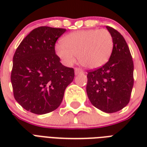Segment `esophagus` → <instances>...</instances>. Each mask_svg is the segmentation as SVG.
<instances>
[{
	"mask_svg": "<svg viewBox=\"0 0 147 147\" xmlns=\"http://www.w3.org/2000/svg\"><path fill=\"white\" fill-rule=\"evenodd\" d=\"M80 73H83L82 69H79V68H76V69H75V74H76V75H78V74Z\"/></svg>",
	"mask_w": 147,
	"mask_h": 147,
	"instance_id": "34e87169",
	"label": "esophagus"
}]
</instances>
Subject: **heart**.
I'll return each mask as SVG.
<instances>
[{"label":"heart","instance_id":"1","mask_svg":"<svg viewBox=\"0 0 147 147\" xmlns=\"http://www.w3.org/2000/svg\"><path fill=\"white\" fill-rule=\"evenodd\" d=\"M55 47L56 55L65 65H71L78 56L86 69H95L106 64L111 58L114 40L109 31L90 29L76 31L62 38Z\"/></svg>","mask_w":147,"mask_h":147}]
</instances>
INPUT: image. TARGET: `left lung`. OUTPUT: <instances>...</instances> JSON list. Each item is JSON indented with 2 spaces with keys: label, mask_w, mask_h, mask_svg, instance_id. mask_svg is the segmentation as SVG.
I'll use <instances>...</instances> for the list:
<instances>
[{
  "label": "left lung",
  "mask_w": 147,
  "mask_h": 147,
  "mask_svg": "<svg viewBox=\"0 0 147 147\" xmlns=\"http://www.w3.org/2000/svg\"><path fill=\"white\" fill-rule=\"evenodd\" d=\"M114 47L108 62L88 71L86 92L94 107L105 113L123 109L130 101L134 86V62L124 38L111 26Z\"/></svg>",
  "instance_id": "obj_1"
}]
</instances>
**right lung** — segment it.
Returning a JSON list of instances; mask_svg holds the SVG:
<instances>
[{"label": "right lung", "mask_w": 147, "mask_h": 147, "mask_svg": "<svg viewBox=\"0 0 147 147\" xmlns=\"http://www.w3.org/2000/svg\"><path fill=\"white\" fill-rule=\"evenodd\" d=\"M65 29L40 26L24 38L13 58L10 80L15 100L24 109L44 114L59 107L65 90L73 81L72 68L55 54L56 40Z\"/></svg>", "instance_id": "1"}]
</instances>
